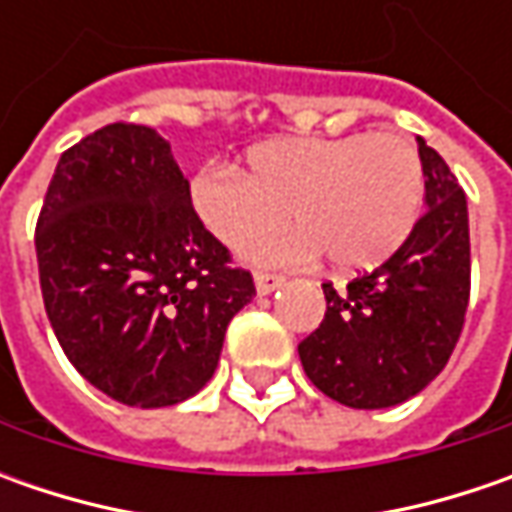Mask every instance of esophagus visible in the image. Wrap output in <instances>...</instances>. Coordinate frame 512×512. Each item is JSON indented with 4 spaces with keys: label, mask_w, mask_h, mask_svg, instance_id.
<instances>
[{
    "label": "esophagus",
    "mask_w": 512,
    "mask_h": 512,
    "mask_svg": "<svg viewBox=\"0 0 512 512\" xmlns=\"http://www.w3.org/2000/svg\"><path fill=\"white\" fill-rule=\"evenodd\" d=\"M285 285V276H279V273H267V270H256V290L267 296V293H273L276 287Z\"/></svg>",
    "instance_id": "1"
}]
</instances>
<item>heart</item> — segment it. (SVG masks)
<instances>
[{
    "label": "heart",
    "mask_w": 512,
    "mask_h": 512,
    "mask_svg": "<svg viewBox=\"0 0 512 512\" xmlns=\"http://www.w3.org/2000/svg\"><path fill=\"white\" fill-rule=\"evenodd\" d=\"M250 173L210 165L190 182V207L210 236L247 250L290 219L302 230L256 259H307L316 250L336 270H364L396 253L419 219L424 168L402 133L276 139L250 150Z\"/></svg>",
    "instance_id": "heart-1"
}]
</instances>
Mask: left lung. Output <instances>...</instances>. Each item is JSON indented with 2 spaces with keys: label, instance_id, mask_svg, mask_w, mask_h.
I'll return each instance as SVG.
<instances>
[{
  "label": "left lung",
  "instance_id": "left-lung-1",
  "mask_svg": "<svg viewBox=\"0 0 512 512\" xmlns=\"http://www.w3.org/2000/svg\"><path fill=\"white\" fill-rule=\"evenodd\" d=\"M427 210L402 247L344 287L325 282L322 325L299 342L307 379L333 402L379 410L407 402L444 370L470 299L467 199L424 139Z\"/></svg>",
  "mask_w": 512,
  "mask_h": 512
}]
</instances>
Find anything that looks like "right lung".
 <instances>
[{
	"label": "right lung",
	"instance_id": "1",
	"mask_svg": "<svg viewBox=\"0 0 512 512\" xmlns=\"http://www.w3.org/2000/svg\"><path fill=\"white\" fill-rule=\"evenodd\" d=\"M39 285L70 364L128 407L199 393L253 276L190 207L170 145L113 122L62 153L36 222Z\"/></svg>",
	"mask_w": 512,
	"mask_h": 512
}]
</instances>
